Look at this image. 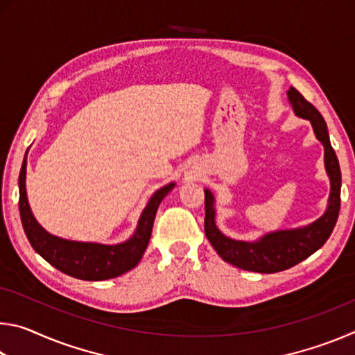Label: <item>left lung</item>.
I'll use <instances>...</instances> for the list:
<instances>
[{"instance_id": "obj_1", "label": "left lung", "mask_w": 355, "mask_h": 355, "mask_svg": "<svg viewBox=\"0 0 355 355\" xmlns=\"http://www.w3.org/2000/svg\"><path fill=\"white\" fill-rule=\"evenodd\" d=\"M288 98L299 117L310 120L316 137L324 146V153H326L324 161H326V169L330 178L329 207L327 211L309 227L269 233L260 241L245 243L227 238L218 230L214 224L213 196L209 191H205V233L208 241L227 263L245 269V271L272 274L293 268L294 264L305 260L322 248L330 233L334 232L336 219H338L341 203V172L335 150L330 146L327 125L324 122L321 112L294 87L288 91Z\"/></svg>"}]
</instances>
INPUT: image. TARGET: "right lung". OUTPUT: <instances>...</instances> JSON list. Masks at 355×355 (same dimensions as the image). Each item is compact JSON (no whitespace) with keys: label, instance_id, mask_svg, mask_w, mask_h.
<instances>
[{"label":"right lung","instance_id":"right-lung-1","mask_svg":"<svg viewBox=\"0 0 355 355\" xmlns=\"http://www.w3.org/2000/svg\"><path fill=\"white\" fill-rule=\"evenodd\" d=\"M26 156L23 159L19 188H20V218L23 228L28 236V241L31 243L33 249L42 255L45 260L55 266L59 271L71 275L75 279L81 280H106L114 279L117 275H122L130 269H133L141 261L144 252L147 249V244L152 236V228L156 209H158L161 200L169 194L173 188V183L164 186L159 191H156L148 205L144 209L139 219V224L127 243L116 245H103L94 243H76L67 241L46 233L42 228L28 205L26 188Z\"/></svg>","mask_w":355,"mask_h":355}]
</instances>
